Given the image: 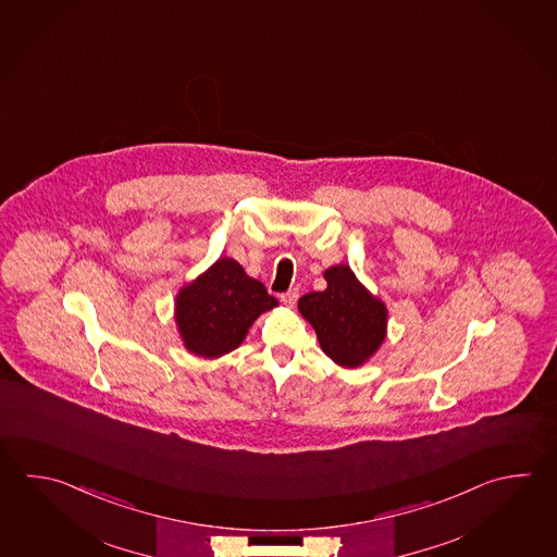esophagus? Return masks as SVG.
Listing matches in <instances>:
<instances>
[{"mask_svg": "<svg viewBox=\"0 0 557 557\" xmlns=\"http://www.w3.org/2000/svg\"><path fill=\"white\" fill-rule=\"evenodd\" d=\"M297 297H299V292H297V289H289V292L282 294V304H284L285 307H294V305L297 304Z\"/></svg>", "mask_w": 557, "mask_h": 557, "instance_id": "1", "label": "esophagus"}]
</instances>
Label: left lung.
<instances>
[{"label":"left lung","instance_id":"8db88e82","mask_svg":"<svg viewBox=\"0 0 557 557\" xmlns=\"http://www.w3.org/2000/svg\"><path fill=\"white\" fill-rule=\"evenodd\" d=\"M325 280V292L305 294L297 307L315 329L326 357L341 367H362L386 338L388 309L347 263L329 268Z\"/></svg>","mask_w":557,"mask_h":557}]
</instances>
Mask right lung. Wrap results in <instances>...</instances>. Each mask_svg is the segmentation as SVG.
<instances>
[{"label":"right lung","instance_id":"obj_1","mask_svg":"<svg viewBox=\"0 0 557 557\" xmlns=\"http://www.w3.org/2000/svg\"><path fill=\"white\" fill-rule=\"evenodd\" d=\"M273 307L277 299L262 282L224 256L178 292L175 321L189 352L219 358L240 347L253 321Z\"/></svg>","mask_w":557,"mask_h":557}]
</instances>
